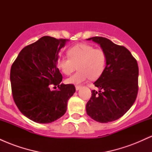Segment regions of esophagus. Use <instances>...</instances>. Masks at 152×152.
<instances>
[{
	"mask_svg": "<svg viewBox=\"0 0 152 152\" xmlns=\"http://www.w3.org/2000/svg\"><path fill=\"white\" fill-rule=\"evenodd\" d=\"M81 88V86H78V85H76V89L77 91L79 90Z\"/></svg>",
	"mask_w": 152,
	"mask_h": 152,
	"instance_id": "obj_1",
	"label": "esophagus"
}]
</instances>
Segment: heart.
Listing matches in <instances>:
<instances>
[{
	"mask_svg": "<svg viewBox=\"0 0 152 152\" xmlns=\"http://www.w3.org/2000/svg\"><path fill=\"white\" fill-rule=\"evenodd\" d=\"M68 57H61L56 61L57 67L66 76L76 70L77 72L66 79V83L80 84L88 78L96 79L104 71L106 63V53L102 48L86 43L71 47L67 51Z\"/></svg>",
	"mask_w": 152,
	"mask_h": 152,
	"instance_id": "b5f03b06",
	"label": "heart"
}]
</instances>
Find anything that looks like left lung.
Segmentation results:
<instances>
[{
    "label": "left lung",
    "mask_w": 152,
    "mask_h": 152,
    "mask_svg": "<svg viewBox=\"0 0 152 152\" xmlns=\"http://www.w3.org/2000/svg\"><path fill=\"white\" fill-rule=\"evenodd\" d=\"M99 43L106 53V66L94 85L86 104V113L100 123L121 118L132 107L137 99L139 67L136 58L123 46L108 38L95 36L88 38Z\"/></svg>",
    "instance_id": "1"
}]
</instances>
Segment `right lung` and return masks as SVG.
I'll return each instance as SVG.
<instances>
[{"instance_id": "add662e5", "label": "right lung", "mask_w": 152, "mask_h": 152, "mask_svg": "<svg viewBox=\"0 0 152 152\" xmlns=\"http://www.w3.org/2000/svg\"><path fill=\"white\" fill-rule=\"evenodd\" d=\"M66 39L43 36L20 50L10 69L12 95L24 116L36 123L48 124L61 118L67 102L76 91L74 84H63L56 66L58 53ZM51 86L58 87L51 91Z\"/></svg>"}]
</instances>
